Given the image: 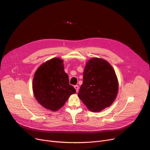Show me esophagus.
<instances>
[{"instance_id":"esophagus-1","label":"esophagus","mask_w":150,"mask_h":150,"mask_svg":"<svg viewBox=\"0 0 150 150\" xmlns=\"http://www.w3.org/2000/svg\"><path fill=\"white\" fill-rule=\"evenodd\" d=\"M74 88L76 89V92H78V89H79V86H77V85H75V86H74Z\"/></svg>"}]
</instances>
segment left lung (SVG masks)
Instances as JSON below:
<instances>
[{
  "label": "left lung",
  "instance_id": "obj_1",
  "mask_svg": "<svg viewBox=\"0 0 150 150\" xmlns=\"http://www.w3.org/2000/svg\"><path fill=\"white\" fill-rule=\"evenodd\" d=\"M119 89L115 71L103 59L93 58L84 68L83 81L78 97L92 112H100L111 106Z\"/></svg>",
  "mask_w": 150,
  "mask_h": 150
}]
</instances>
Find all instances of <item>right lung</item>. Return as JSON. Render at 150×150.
Listing matches in <instances>:
<instances>
[{
    "label": "right lung",
    "mask_w": 150,
    "mask_h": 150,
    "mask_svg": "<svg viewBox=\"0 0 150 150\" xmlns=\"http://www.w3.org/2000/svg\"><path fill=\"white\" fill-rule=\"evenodd\" d=\"M62 63V59L56 58L47 61L38 69L33 78V91L36 99L51 111L60 109L71 94L76 92L69 84Z\"/></svg>",
    "instance_id": "obj_1"
}]
</instances>
